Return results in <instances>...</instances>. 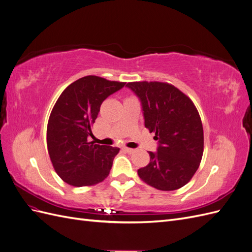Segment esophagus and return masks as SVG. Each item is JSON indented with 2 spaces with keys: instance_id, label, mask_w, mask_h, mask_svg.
I'll return each instance as SVG.
<instances>
[{
  "instance_id": "34e87169",
  "label": "esophagus",
  "mask_w": 252,
  "mask_h": 252,
  "mask_svg": "<svg viewBox=\"0 0 252 252\" xmlns=\"http://www.w3.org/2000/svg\"><path fill=\"white\" fill-rule=\"evenodd\" d=\"M124 150L127 152V154H129V155L133 154V152L135 151L134 149H132V148H128V147H124Z\"/></svg>"
}]
</instances>
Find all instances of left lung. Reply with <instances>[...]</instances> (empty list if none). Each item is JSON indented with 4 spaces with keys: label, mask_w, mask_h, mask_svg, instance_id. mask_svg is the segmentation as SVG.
Here are the masks:
<instances>
[{
    "label": "left lung",
    "mask_w": 252,
    "mask_h": 252,
    "mask_svg": "<svg viewBox=\"0 0 252 252\" xmlns=\"http://www.w3.org/2000/svg\"><path fill=\"white\" fill-rule=\"evenodd\" d=\"M140 98L145 127L155 132L156 152L138 170L146 184L158 190H177L191 180L201 163L204 132L193 102L171 84L131 82L126 85Z\"/></svg>",
    "instance_id": "left-lung-1"
}]
</instances>
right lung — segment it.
Wrapping results in <instances>:
<instances>
[{
	"label": "right lung",
	"instance_id": "right-lung-1",
	"mask_svg": "<svg viewBox=\"0 0 252 252\" xmlns=\"http://www.w3.org/2000/svg\"><path fill=\"white\" fill-rule=\"evenodd\" d=\"M124 82L87 75L70 84L58 98L47 125V148L56 172L67 184L91 186L108 177L120 148L88 141L102 103Z\"/></svg>",
	"mask_w": 252,
	"mask_h": 252
}]
</instances>
